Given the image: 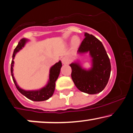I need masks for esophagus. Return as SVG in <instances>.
I'll list each match as a JSON object with an SVG mask.
<instances>
[{
    "label": "esophagus",
    "mask_w": 133,
    "mask_h": 133,
    "mask_svg": "<svg viewBox=\"0 0 133 133\" xmlns=\"http://www.w3.org/2000/svg\"><path fill=\"white\" fill-rule=\"evenodd\" d=\"M62 63H63V64H66L67 63H68V62H67V60H66V58H62Z\"/></svg>",
    "instance_id": "obj_1"
}]
</instances>
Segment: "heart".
Returning a JSON list of instances; mask_svg holds the SVG:
<instances>
[{"label": "heart", "mask_w": 133, "mask_h": 133, "mask_svg": "<svg viewBox=\"0 0 133 133\" xmlns=\"http://www.w3.org/2000/svg\"><path fill=\"white\" fill-rule=\"evenodd\" d=\"M71 44H72V46L74 49H76L78 48V46L80 44V39L77 36H74L72 39V41H71Z\"/></svg>", "instance_id": "b5f03b06"}]
</instances>
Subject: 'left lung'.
<instances>
[{"instance_id": "1", "label": "left lung", "mask_w": 133, "mask_h": 133, "mask_svg": "<svg viewBox=\"0 0 133 133\" xmlns=\"http://www.w3.org/2000/svg\"><path fill=\"white\" fill-rule=\"evenodd\" d=\"M84 36L78 53L89 52L92 57V66L86 70L78 63H71V78L79 91L95 94L102 91L107 84L110 76V62L104 45L99 39L88 32H85Z\"/></svg>"}]
</instances>
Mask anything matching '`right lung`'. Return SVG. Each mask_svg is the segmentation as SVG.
Segmentation results:
<instances>
[{"label":"right lung","mask_w":133,"mask_h":133,"mask_svg":"<svg viewBox=\"0 0 133 133\" xmlns=\"http://www.w3.org/2000/svg\"><path fill=\"white\" fill-rule=\"evenodd\" d=\"M27 40L25 39H22L20 41L18 42L17 46L14 49V54L12 56V61L11 63V74L12 76L13 81H14L15 84L16 89L21 94H22L28 99L31 100L33 101H44L49 99L50 97L52 96L55 88V81H57V78L60 74V69L62 66V62L59 61L58 63H55L54 66L51 67L50 70V74H49V81L45 87H44L42 89L37 90V91H24V90L21 89L16 84V82L15 79V78L13 74V66L14 63V58L16 54L21 50L25 45Z\"/></svg>","instance_id":"add662e5"}]
</instances>
